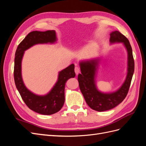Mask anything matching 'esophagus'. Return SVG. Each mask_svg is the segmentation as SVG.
<instances>
[{
  "instance_id": "1",
  "label": "esophagus",
  "mask_w": 146,
  "mask_h": 146,
  "mask_svg": "<svg viewBox=\"0 0 146 146\" xmlns=\"http://www.w3.org/2000/svg\"><path fill=\"white\" fill-rule=\"evenodd\" d=\"M74 70H75V72H76V74L77 75L80 72V68L78 67V66H76L74 68Z\"/></svg>"
}]
</instances>
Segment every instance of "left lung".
I'll list each match as a JSON object with an SVG mask.
<instances>
[{
	"label": "left lung",
	"mask_w": 146,
	"mask_h": 146,
	"mask_svg": "<svg viewBox=\"0 0 146 146\" xmlns=\"http://www.w3.org/2000/svg\"><path fill=\"white\" fill-rule=\"evenodd\" d=\"M111 42H123L128 52V74L125 82L120 89L113 93H102L97 90L94 76L98 60H91L80 63L81 73L78 75V81L80 91L86 104L92 110L104 111L117 106L124 100L129 92L135 69V62L130 44L124 35L118 31L110 34Z\"/></svg>",
	"instance_id": "left-lung-1"
}]
</instances>
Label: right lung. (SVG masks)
<instances>
[{
    "label": "right lung",
    "mask_w": 146,
    "mask_h": 146,
    "mask_svg": "<svg viewBox=\"0 0 146 146\" xmlns=\"http://www.w3.org/2000/svg\"><path fill=\"white\" fill-rule=\"evenodd\" d=\"M56 33L54 30L46 32L33 31L29 33L17 47L15 53L14 78L15 85L26 105L33 111L44 115H50L59 111L64 103V88L69 78L74 77V64H70L59 73L58 82L49 93L44 96L35 95L25 86L21 77V60L24 51L39 43L54 42Z\"/></svg>",
    "instance_id": "right-lung-1"
}]
</instances>
